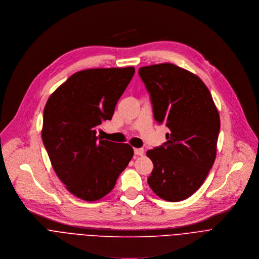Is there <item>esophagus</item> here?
Listing matches in <instances>:
<instances>
[{
	"instance_id": "1",
	"label": "esophagus",
	"mask_w": 259,
	"mask_h": 259,
	"mask_svg": "<svg viewBox=\"0 0 259 259\" xmlns=\"http://www.w3.org/2000/svg\"><path fill=\"white\" fill-rule=\"evenodd\" d=\"M134 152H135L136 155H138V156H142V155L144 154V149H142V148H136V149L134 150Z\"/></svg>"
}]
</instances>
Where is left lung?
<instances>
[{
  "instance_id": "obj_1",
  "label": "left lung",
  "mask_w": 259,
  "mask_h": 259,
  "mask_svg": "<svg viewBox=\"0 0 259 259\" xmlns=\"http://www.w3.org/2000/svg\"><path fill=\"white\" fill-rule=\"evenodd\" d=\"M139 74L150 93L155 120L170 131L163 146L147 151L154 165L148 184L163 200H185L214 163L219 111L207 87L184 68L161 63L141 67Z\"/></svg>"
}]
</instances>
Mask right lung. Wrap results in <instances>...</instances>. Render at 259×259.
Wrapping results in <instances>:
<instances>
[{
  "instance_id": "obj_1",
  "label": "right lung",
  "mask_w": 259,
  "mask_h": 259,
  "mask_svg": "<svg viewBox=\"0 0 259 259\" xmlns=\"http://www.w3.org/2000/svg\"><path fill=\"white\" fill-rule=\"evenodd\" d=\"M134 67L85 69L72 74L50 96L41 138L56 175L74 196L97 201L114 188L132 160L128 144L96 136L110 120Z\"/></svg>"
}]
</instances>
